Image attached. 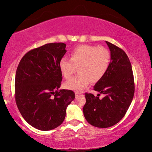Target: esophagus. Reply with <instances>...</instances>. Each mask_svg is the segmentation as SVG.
Here are the masks:
<instances>
[{"instance_id": "1", "label": "esophagus", "mask_w": 152, "mask_h": 152, "mask_svg": "<svg viewBox=\"0 0 152 152\" xmlns=\"http://www.w3.org/2000/svg\"><path fill=\"white\" fill-rule=\"evenodd\" d=\"M82 93H79V92H76L75 93V96L76 97H78V96H80V95H82Z\"/></svg>"}]
</instances>
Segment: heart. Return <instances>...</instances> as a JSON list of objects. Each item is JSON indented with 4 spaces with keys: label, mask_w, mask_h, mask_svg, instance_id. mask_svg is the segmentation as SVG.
Returning a JSON list of instances; mask_svg holds the SVG:
<instances>
[{
    "label": "heart",
    "mask_w": 152,
    "mask_h": 152,
    "mask_svg": "<svg viewBox=\"0 0 152 152\" xmlns=\"http://www.w3.org/2000/svg\"><path fill=\"white\" fill-rule=\"evenodd\" d=\"M70 59L63 57L59 62V68L64 78L69 79L78 68V75L65 83L66 88L81 91L90 84L97 82L104 76L109 67L111 55L102 46L81 45L70 54Z\"/></svg>",
    "instance_id": "b5f03b06"
}]
</instances>
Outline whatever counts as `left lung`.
I'll use <instances>...</instances> for the list:
<instances>
[{"label": "left lung", "mask_w": 152, "mask_h": 152, "mask_svg": "<svg viewBox=\"0 0 152 152\" xmlns=\"http://www.w3.org/2000/svg\"><path fill=\"white\" fill-rule=\"evenodd\" d=\"M111 53L109 67L104 76L93 87L97 96L85 93L84 117L91 125L107 128L119 122L132 103L135 86L132 67L128 56L121 48L106 41ZM105 97L100 100L99 95Z\"/></svg>", "instance_id": "1"}]
</instances>
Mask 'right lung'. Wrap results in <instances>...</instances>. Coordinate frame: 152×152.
<instances>
[{"label": "right lung", "mask_w": 152, "mask_h": 152, "mask_svg": "<svg viewBox=\"0 0 152 152\" xmlns=\"http://www.w3.org/2000/svg\"><path fill=\"white\" fill-rule=\"evenodd\" d=\"M66 46L52 43L33 49L23 57L16 70V105L25 120L39 130L59 126L75 99L72 91L59 90L62 81L59 62L66 53Z\"/></svg>", "instance_id": "obj_1"}]
</instances>
